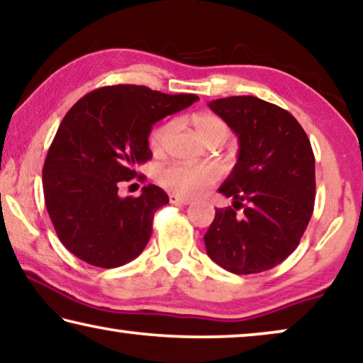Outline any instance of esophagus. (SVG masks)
<instances>
[{"instance_id":"obj_1","label":"esophagus","mask_w":363,"mask_h":363,"mask_svg":"<svg viewBox=\"0 0 363 363\" xmlns=\"http://www.w3.org/2000/svg\"><path fill=\"white\" fill-rule=\"evenodd\" d=\"M169 202L177 203V205H189L192 202V200L186 199V197H179V196H169Z\"/></svg>"}]
</instances>
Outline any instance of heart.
Wrapping results in <instances>:
<instances>
[{
  "instance_id": "b5f03b06",
  "label": "heart",
  "mask_w": 363,
  "mask_h": 363,
  "mask_svg": "<svg viewBox=\"0 0 363 363\" xmlns=\"http://www.w3.org/2000/svg\"><path fill=\"white\" fill-rule=\"evenodd\" d=\"M192 122L197 135L207 145L223 143L230 135L228 125L220 117L212 116V113H197V116H194ZM172 128H174V123L171 122L156 128L150 138L151 148L156 151L163 148ZM220 177L221 172L213 164H167L156 172V181L160 182V186L184 197L199 196L205 189L215 186L220 181Z\"/></svg>"
}]
</instances>
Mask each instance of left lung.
Wrapping results in <instances>:
<instances>
[{"mask_svg":"<svg viewBox=\"0 0 363 363\" xmlns=\"http://www.w3.org/2000/svg\"><path fill=\"white\" fill-rule=\"evenodd\" d=\"M208 107L236 133L240 153L218 189L233 207L216 208L203 236L207 254L228 272H264L296 250L313 215L311 143L290 112L259 97H223Z\"/></svg>","mask_w":363,"mask_h":363,"instance_id":"1","label":"left lung"}]
</instances>
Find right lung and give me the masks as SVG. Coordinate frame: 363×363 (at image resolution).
<instances>
[{"instance_id":"1","label":"right lung","mask_w":363,"mask_h":363,"mask_svg":"<svg viewBox=\"0 0 363 363\" xmlns=\"http://www.w3.org/2000/svg\"><path fill=\"white\" fill-rule=\"evenodd\" d=\"M199 101L147 86L116 84L91 91L63 117L43 163L45 207L58 240L81 261L113 269L140 256L153 216L169 202L148 184L140 197H118V186L151 160L153 125Z\"/></svg>"}]
</instances>
